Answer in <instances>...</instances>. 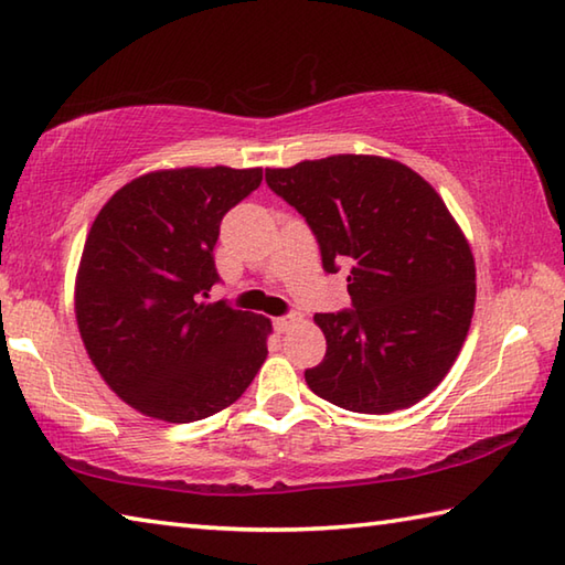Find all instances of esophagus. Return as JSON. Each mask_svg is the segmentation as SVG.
I'll list each match as a JSON object with an SVG mask.
<instances>
[{"instance_id":"obj_1","label":"esophagus","mask_w":565,"mask_h":565,"mask_svg":"<svg viewBox=\"0 0 565 565\" xmlns=\"http://www.w3.org/2000/svg\"><path fill=\"white\" fill-rule=\"evenodd\" d=\"M298 320H301V316H298V313H286V316L274 318V328L279 330V333H286V330L294 328Z\"/></svg>"}]
</instances>
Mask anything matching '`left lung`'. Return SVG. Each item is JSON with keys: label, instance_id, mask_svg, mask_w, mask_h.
Listing matches in <instances>:
<instances>
[{"label": "left lung", "instance_id": "1", "mask_svg": "<svg viewBox=\"0 0 565 565\" xmlns=\"http://www.w3.org/2000/svg\"><path fill=\"white\" fill-rule=\"evenodd\" d=\"M267 183L306 217L323 269H348L352 308L313 316L328 350L306 384L358 414L422 402L475 311V259L444 198L408 166L364 153L267 169Z\"/></svg>", "mask_w": 565, "mask_h": 565}]
</instances>
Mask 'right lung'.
<instances>
[{"label":"right lung","instance_id":"obj_1","mask_svg":"<svg viewBox=\"0 0 565 565\" xmlns=\"http://www.w3.org/2000/svg\"><path fill=\"white\" fill-rule=\"evenodd\" d=\"M262 169L188 166L121 185L87 232L75 318L99 377L139 414L191 424L235 404L267 360L271 320L205 301L215 242Z\"/></svg>","mask_w":565,"mask_h":565}]
</instances>
